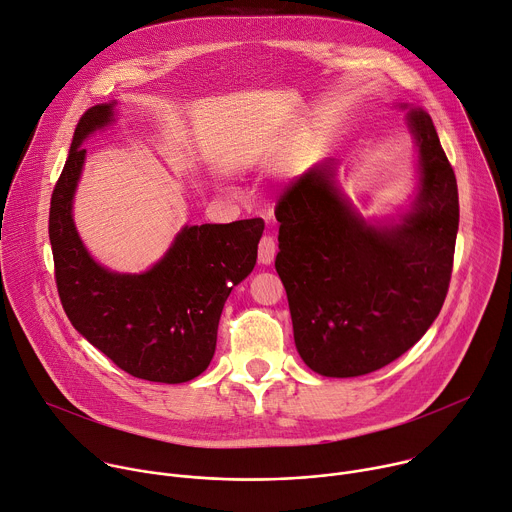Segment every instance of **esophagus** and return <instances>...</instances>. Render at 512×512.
<instances>
[{
    "instance_id": "obj_1",
    "label": "esophagus",
    "mask_w": 512,
    "mask_h": 512,
    "mask_svg": "<svg viewBox=\"0 0 512 512\" xmlns=\"http://www.w3.org/2000/svg\"><path fill=\"white\" fill-rule=\"evenodd\" d=\"M275 251H277V245H275V239L271 235H263L261 241H259V253H257V259L261 265H269L275 257Z\"/></svg>"
}]
</instances>
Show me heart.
<instances>
[{"label": "heart", "instance_id": "obj_1", "mask_svg": "<svg viewBox=\"0 0 512 512\" xmlns=\"http://www.w3.org/2000/svg\"><path fill=\"white\" fill-rule=\"evenodd\" d=\"M257 156H259V145H249L245 152V158H257Z\"/></svg>", "mask_w": 512, "mask_h": 512}]
</instances>
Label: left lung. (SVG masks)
Listing matches in <instances>:
<instances>
[{
  "label": "left lung",
  "instance_id": "obj_1",
  "mask_svg": "<svg viewBox=\"0 0 512 512\" xmlns=\"http://www.w3.org/2000/svg\"><path fill=\"white\" fill-rule=\"evenodd\" d=\"M407 127L417 145V192L397 218L367 221L338 186L334 158L291 182L275 208V269L296 348L322 377L383 369L444 306L460 221L456 174L423 109L407 111Z\"/></svg>",
  "mask_w": 512,
  "mask_h": 512
}]
</instances>
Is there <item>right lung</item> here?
Masks as SVG:
<instances>
[{
    "instance_id": "obj_1",
    "label": "right lung",
    "mask_w": 512,
    "mask_h": 512,
    "mask_svg": "<svg viewBox=\"0 0 512 512\" xmlns=\"http://www.w3.org/2000/svg\"><path fill=\"white\" fill-rule=\"evenodd\" d=\"M115 105H95L81 117L52 192L48 235L58 296L70 324L121 371L154 383H186L214 356L223 306L255 267L263 221L186 225L143 273L97 263L77 233L72 198L87 158L83 143L115 121Z\"/></svg>"
}]
</instances>
